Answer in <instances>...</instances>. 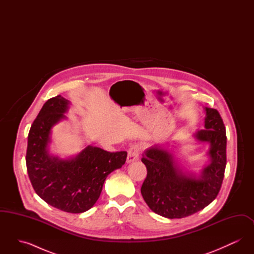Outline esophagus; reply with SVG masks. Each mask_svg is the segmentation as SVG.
Listing matches in <instances>:
<instances>
[{
    "mask_svg": "<svg viewBox=\"0 0 254 254\" xmlns=\"http://www.w3.org/2000/svg\"><path fill=\"white\" fill-rule=\"evenodd\" d=\"M139 160V149L138 147L135 146H131L128 151H127V163L130 164L134 161Z\"/></svg>",
    "mask_w": 254,
    "mask_h": 254,
    "instance_id": "esophagus-1",
    "label": "esophagus"
}]
</instances>
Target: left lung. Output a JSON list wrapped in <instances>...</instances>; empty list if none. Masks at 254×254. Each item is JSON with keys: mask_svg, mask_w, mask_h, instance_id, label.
Segmentation results:
<instances>
[{"mask_svg": "<svg viewBox=\"0 0 254 254\" xmlns=\"http://www.w3.org/2000/svg\"><path fill=\"white\" fill-rule=\"evenodd\" d=\"M205 111V128L194 133L193 138L209 145V162L199 172L180 167L173 150L164 144L148 148L142 158L147 175L141 193L149 208L163 217L194 214L209 205L221 189L227 164L226 128L216 109Z\"/></svg>", "mask_w": 254, "mask_h": 254, "instance_id": "left-lung-1", "label": "left lung"}]
</instances>
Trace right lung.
<instances>
[{
  "label": "right lung",
  "mask_w": 254,
  "mask_h": 254,
  "mask_svg": "<svg viewBox=\"0 0 254 254\" xmlns=\"http://www.w3.org/2000/svg\"><path fill=\"white\" fill-rule=\"evenodd\" d=\"M69 105L61 95L46 102L28 133L25 161L32 187L45 202L65 212L82 213L96 203L108 175L121 169L127 152L89 145L70 157L51 154L52 128L66 119Z\"/></svg>",
  "instance_id": "right-lung-1"
}]
</instances>
